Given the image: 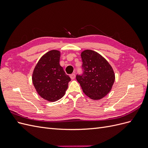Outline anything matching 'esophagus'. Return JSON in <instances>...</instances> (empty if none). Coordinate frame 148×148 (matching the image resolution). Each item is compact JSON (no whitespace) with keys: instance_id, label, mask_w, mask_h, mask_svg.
<instances>
[{"instance_id":"esophagus-1","label":"esophagus","mask_w":148,"mask_h":148,"mask_svg":"<svg viewBox=\"0 0 148 148\" xmlns=\"http://www.w3.org/2000/svg\"><path fill=\"white\" fill-rule=\"evenodd\" d=\"M70 78H71V79H74L75 78L76 75H75V73H73V74L70 75Z\"/></svg>"}]
</instances>
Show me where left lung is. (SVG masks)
<instances>
[{"instance_id": "obj_1", "label": "left lung", "mask_w": 148, "mask_h": 148, "mask_svg": "<svg viewBox=\"0 0 148 148\" xmlns=\"http://www.w3.org/2000/svg\"><path fill=\"white\" fill-rule=\"evenodd\" d=\"M83 73L76 78L83 91L91 99L99 100L111 90L115 81V74L110 65L99 53L86 50L82 52Z\"/></svg>"}]
</instances>
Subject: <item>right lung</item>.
Returning <instances> with one entry per match:
<instances>
[{
  "mask_svg": "<svg viewBox=\"0 0 148 148\" xmlns=\"http://www.w3.org/2000/svg\"><path fill=\"white\" fill-rule=\"evenodd\" d=\"M60 57L59 51H49L40 59L33 73V83L38 95L50 102L64 96L71 80L59 64Z\"/></svg>",
  "mask_w": 148,
  "mask_h": 148,
  "instance_id": "right-lung-1",
  "label": "right lung"
}]
</instances>
